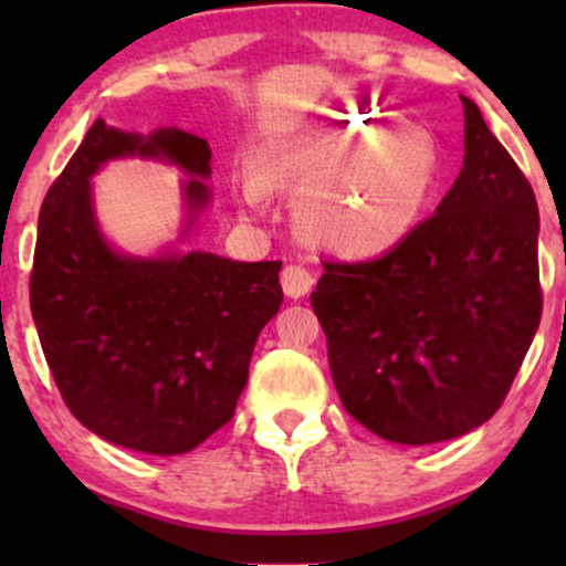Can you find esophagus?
Wrapping results in <instances>:
<instances>
[{
	"mask_svg": "<svg viewBox=\"0 0 566 566\" xmlns=\"http://www.w3.org/2000/svg\"><path fill=\"white\" fill-rule=\"evenodd\" d=\"M314 274L301 263H290L282 269V287L287 297H303L314 287Z\"/></svg>",
	"mask_w": 566,
	"mask_h": 566,
	"instance_id": "esophagus-1",
	"label": "esophagus"
}]
</instances>
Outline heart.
<instances>
[{
  "label": "heart",
  "mask_w": 566,
  "mask_h": 566,
  "mask_svg": "<svg viewBox=\"0 0 566 566\" xmlns=\"http://www.w3.org/2000/svg\"><path fill=\"white\" fill-rule=\"evenodd\" d=\"M261 178L301 193V226L343 255H380L412 233L439 178V148L426 127L391 116L343 114L327 133L282 148ZM247 205L261 210L263 188L250 184Z\"/></svg>",
  "instance_id": "heart-1"
}]
</instances>
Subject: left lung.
Instances as JSON below:
<instances>
[{
    "mask_svg": "<svg viewBox=\"0 0 566 566\" xmlns=\"http://www.w3.org/2000/svg\"><path fill=\"white\" fill-rule=\"evenodd\" d=\"M463 108V170L437 212L386 255L322 261L311 292L343 407L396 444L486 423L543 314L535 191L476 103Z\"/></svg>",
    "mask_w": 566,
    "mask_h": 566,
    "instance_id": "left-lung-1",
    "label": "left lung"
}]
</instances>
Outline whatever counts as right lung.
<instances>
[{
	"mask_svg": "<svg viewBox=\"0 0 566 566\" xmlns=\"http://www.w3.org/2000/svg\"><path fill=\"white\" fill-rule=\"evenodd\" d=\"M127 154L210 175V146L197 135L138 138L97 119L42 201L31 314L57 391L84 428L127 450L184 454L233 418L258 335L284 301L282 261L116 255L95 226L90 178ZM186 197L199 210L210 193L193 178Z\"/></svg>",
	"mask_w": 566,
	"mask_h": 566,
	"instance_id": "add662e5",
	"label": "right lung"
}]
</instances>
